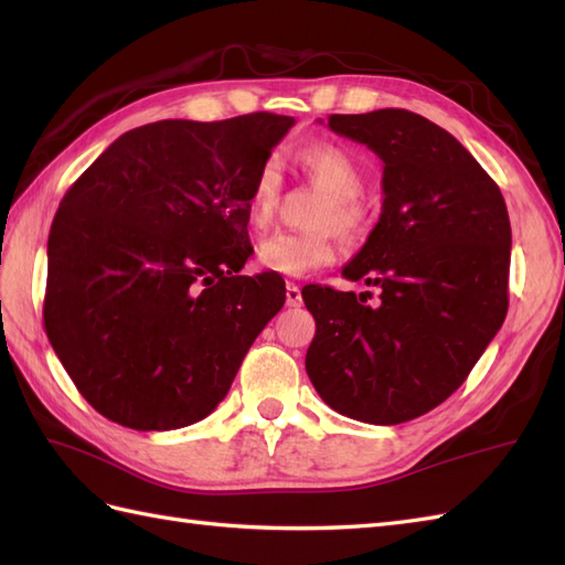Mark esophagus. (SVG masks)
Here are the masks:
<instances>
[{
	"label": "esophagus",
	"mask_w": 565,
	"mask_h": 565,
	"mask_svg": "<svg viewBox=\"0 0 565 565\" xmlns=\"http://www.w3.org/2000/svg\"><path fill=\"white\" fill-rule=\"evenodd\" d=\"M303 303V296H301V289H298L296 284H286V306H291V308H296V306H301Z\"/></svg>",
	"instance_id": "1"
}]
</instances>
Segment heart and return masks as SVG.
Listing matches in <instances>:
<instances>
[{
	"instance_id": "1",
	"label": "heart",
	"mask_w": 565,
	"mask_h": 565,
	"mask_svg": "<svg viewBox=\"0 0 565 565\" xmlns=\"http://www.w3.org/2000/svg\"><path fill=\"white\" fill-rule=\"evenodd\" d=\"M296 162L310 182L326 191L328 199L320 203L313 218L316 231L306 233H274L264 237L257 247L262 269L281 276H303L326 267L338 252V227L344 235H356L366 225V206L359 199L364 189V172L352 152L334 142H313L296 152ZM281 196V164L267 158L255 174L247 196V218L255 227L269 225Z\"/></svg>"
}]
</instances>
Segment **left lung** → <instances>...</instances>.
<instances>
[{"instance_id": "left-lung-1", "label": "left lung", "mask_w": 565, "mask_h": 565, "mask_svg": "<svg viewBox=\"0 0 565 565\" xmlns=\"http://www.w3.org/2000/svg\"><path fill=\"white\" fill-rule=\"evenodd\" d=\"M328 126L383 162L381 218L342 269L381 294L366 306L364 294L303 286L316 318L306 371L340 415L401 425L447 401L505 320L510 215L473 154L425 116L332 114Z\"/></svg>"}]
</instances>
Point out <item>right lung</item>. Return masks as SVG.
<instances>
[{
	"label": "right lung",
	"instance_id": "add662e5",
	"mask_svg": "<svg viewBox=\"0 0 565 565\" xmlns=\"http://www.w3.org/2000/svg\"><path fill=\"white\" fill-rule=\"evenodd\" d=\"M291 116L128 130L67 194L47 235L43 320L94 411L130 429L211 415L279 313V274L243 276L247 196Z\"/></svg>",
	"mask_w": 565,
	"mask_h": 565
}]
</instances>
